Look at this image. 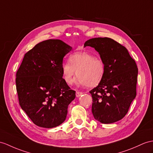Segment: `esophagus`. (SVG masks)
<instances>
[{"label": "esophagus", "instance_id": "1", "mask_svg": "<svg viewBox=\"0 0 153 153\" xmlns=\"http://www.w3.org/2000/svg\"><path fill=\"white\" fill-rule=\"evenodd\" d=\"M82 94H83L82 92L76 91V97H80Z\"/></svg>", "mask_w": 153, "mask_h": 153}]
</instances>
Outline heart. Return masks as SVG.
<instances>
[{
  "instance_id": "obj_1",
  "label": "heart",
  "mask_w": 153,
  "mask_h": 153,
  "mask_svg": "<svg viewBox=\"0 0 153 153\" xmlns=\"http://www.w3.org/2000/svg\"><path fill=\"white\" fill-rule=\"evenodd\" d=\"M63 79L71 84L76 71L75 83L78 85L95 87L102 81L105 73V65L101 59L88 52H76L69 56V62L62 64Z\"/></svg>"
}]
</instances>
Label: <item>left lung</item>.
Returning <instances> with one entry per match:
<instances>
[{"mask_svg": "<svg viewBox=\"0 0 153 153\" xmlns=\"http://www.w3.org/2000/svg\"><path fill=\"white\" fill-rule=\"evenodd\" d=\"M86 46L94 48L105 65L102 81L89 91L92 114L102 123H113L125 116L136 97L138 69L128 50L112 39L92 38L85 42Z\"/></svg>", "mask_w": 153, "mask_h": 153, "instance_id": "8db88e82", "label": "left lung"}]
</instances>
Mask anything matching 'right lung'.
I'll use <instances>...</instances> for the list:
<instances>
[{"label":"right lung","mask_w":153,"mask_h":153,"mask_svg":"<svg viewBox=\"0 0 153 153\" xmlns=\"http://www.w3.org/2000/svg\"><path fill=\"white\" fill-rule=\"evenodd\" d=\"M72 49L62 40L48 39L25 54L16 73L19 105L32 121L43 128L64 122L69 104L75 98L63 79V58Z\"/></svg>","instance_id":"obj_1"}]
</instances>
